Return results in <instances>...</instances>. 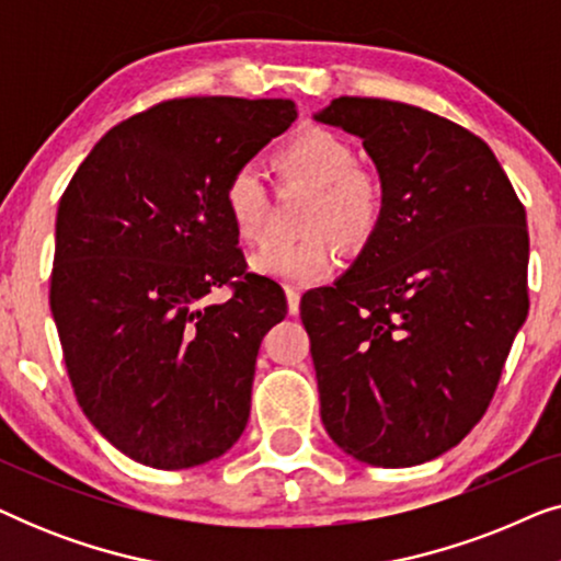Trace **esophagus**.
<instances>
[{
    "label": "esophagus",
    "mask_w": 561,
    "mask_h": 561,
    "mask_svg": "<svg viewBox=\"0 0 561 561\" xmlns=\"http://www.w3.org/2000/svg\"><path fill=\"white\" fill-rule=\"evenodd\" d=\"M286 298H288V313L290 317H296L298 306H301V294H298L296 288H286Z\"/></svg>",
    "instance_id": "esophagus-1"
}]
</instances>
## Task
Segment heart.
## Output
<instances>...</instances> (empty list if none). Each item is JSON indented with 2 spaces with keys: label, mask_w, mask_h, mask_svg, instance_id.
Masks as SVG:
<instances>
[{
  "label": "heart",
  "mask_w": 561,
  "mask_h": 561,
  "mask_svg": "<svg viewBox=\"0 0 561 561\" xmlns=\"http://www.w3.org/2000/svg\"><path fill=\"white\" fill-rule=\"evenodd\" d=\"M273 165L283 181L304 183L317 191L306 229L311 234L286 242L273 240L250 257V267L265 278L286 286H311L327 278L334 267L332 234L342 248H359L378 229L382 214V186L370 171L357 168L355 150L340 135L329 129H306L290 137L273 156ZM221 204L242 242H257L267 219V186L255 165H240L232 171Z\"/></svg>",
  "instance_id": "1"
}]
</instances>
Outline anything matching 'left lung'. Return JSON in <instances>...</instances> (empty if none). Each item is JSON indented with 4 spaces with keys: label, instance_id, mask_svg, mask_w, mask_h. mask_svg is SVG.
I'll return each instance as SVG.
<instances>
[{
    "label": "left lung",
    "instance_id": "8db88e82",
    "mask_svg": "<svg viewBox=\"0 0 561 561\" xmlns=\"http://www.w3.org/2000/svg\"><path fill=\"white\" fill-rule=\"evenodd\" d=\"M363 140L382 214L334 286L301 298L321 421L375 467L457 447L528 313L526 211L478 135L419 106L340 96L313 114Z\"/></svg>",
    "mask_w": 561,
    "mask_h": 561
}]
</instances>
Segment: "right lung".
<instances>
[{
    "label": "right lung",
    "mask_w": 561,
    "mask_h": 561,
    "mask_svg": "<svg viewBox=\"0 0 561 561\" xmlns=\"http://www.w3.org/2000/svg\"><path fill=\"white\" fill-rule=\"evenodd\" d=\"M294 119L290 99L163 102L112 127L60 198L50 311L68 378L135 462L204 465L248 426L260 342L288 306L244 273L221 191ZM221 285L233 298L206 302Z\"/></svg>",
    "instance_id": "add662e5"
}]
</instances>
